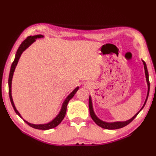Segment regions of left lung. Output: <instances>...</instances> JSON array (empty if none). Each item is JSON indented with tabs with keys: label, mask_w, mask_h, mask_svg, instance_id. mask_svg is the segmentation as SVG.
Here are the masks:
<instances>
[{
	"label": "left lung",
	"mask_w": 156,
	"mask_h": 156,
	"mask_svg": "<svg viewBox=\"0 0 156 156\" xmlns=\"http://www.w3.org/2000/svg\"><path fill=\"white\" fill-rule=\"evenodd\" d=\"M144 65V69H145V77H146V80L147 82V86H148V91H147V98L146 100L145 101V103L143 107L141 108V110L139 111L137 114H135V115H134L133 117H132L131 119H129L128 121H123V122H107L105 121H102L101 119H99L96 115L94 114V111H93V108H92V101H91V97H89V102H88V105H89V110H90V115L91 116V118L92 119L96 124L98 125V126H100L101 127L104 128L106 129H120L122 127H125L126 125H127L128 124L130 123V122L133 120V119L137 117V115L139 114L143 108L144 107V106L146 103L147 100L148 98V96H149V92H150V81H149V74H148V71H147V66L145 62L144 61H143Z\"/></svg>",
	"instance_id": "1"
}]
</instances>
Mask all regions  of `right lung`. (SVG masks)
<instances>
[{
  "label": "right lung",
  "mask_w": 156,
  "mask_h": 156,
  "mask_svg": "<svg viewBox=\"0 0 156 156\" xmlns=\"http://www.w3.org/2000/svg\"><path fill=\"white\" fill-rule=\"evenodd\" d=\"M43 37H44V36L41 35H34V36H29V37H27V39H25V40L22 42V44L20 45L19 48H18L17 51H16V54L15 55V58L11 65V70H10V74H9V94L10 100H11L12 107H13V108H14V110H15L16 113L20 117H21V116L15 107L14 102H13L12 98V95H11V83H12V78L13 73H14L16 66V64H17L18 61L20 58V56H21L23 51H24L29 45H30L31 44H33V43L35 41V39L41 38ZM78 88H79V87L76 88L74 90H73L71 93L68 96V97L66 98V100L64 101V103H63V105H62V109H61L60 112H59V113L57 117H56L54 119V120H52L51 122H48V123H47V124H44V125H34V124L29 123V122L25 121L24 119H23V120H24V121L26 122V123L30 126V127H31L33 128H35V129H41V130H48V129H50L57 127V126L62 121V120L64 119V118L65 117L66 110H67V105H68V102L73 97H74V94H76V92H77V90H78Z\"/></svg>",
  "instance_id": "obj_1"
}]
</instances>
